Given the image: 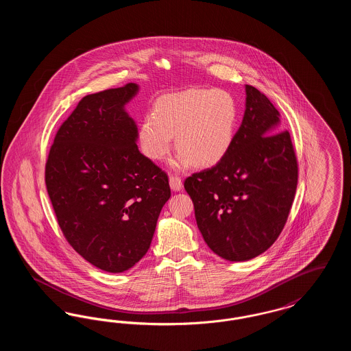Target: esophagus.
<instances>
[{
  "label": "esophagus",
  "instance_id": "esophagus-1",
  "mask_svg": "<svg viewBox=\"0 0 351 351\" xmlns=\"http://www.w3.org/2000/svg\"><path fill=\"white\" fill-rule=\"evenodd\" d=\"M169 186L173 192H179L182 188H183V183H182V179L178 178V176H171L169 178Z\"/></svg>",
  "mask_w": 351,
  "mask_h": 351
}]
</instances>
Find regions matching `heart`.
I'll return each mask as SVG.
<instances>
[{
    "instance_id": "1",
    "label": "heart",
    "mask_w": 351,
    "mask_h": 351,
    "mask_svg": "<svg viewBox=\"0 0 351 351\" xmlns=\"http://www.w3.org/2000/svg\"><path fill=\"white\" fill-rule=\"evenodd\" d=\"M238 108L225 90L186 89L159 97L154 113L139 126V143L146 156L162 160L171 151L173 135L180 149L171 167L183 169L193 162L213 166L230 150L235 136Z\"/></svg>"
}]
</instances>
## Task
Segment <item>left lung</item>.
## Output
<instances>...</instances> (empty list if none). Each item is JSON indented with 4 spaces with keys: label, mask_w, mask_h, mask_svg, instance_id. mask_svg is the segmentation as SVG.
Instances as JSON below:
<instances>
[{
    "label": "left lung",
    "mask_w": 351,
    "mask_h": 351,
    "mask_svg": "<svg viewBox=\"0 0 351 351\" xmlns=\"http://www.w3.org/2000/svg\"><path fill=\"white\" fill-rule=\"evenodd\" d=\"M245 89L246 109L230 150L184 183L204 241L230 262L250 261L278 239L298 185V160L280 113L256 88Z\"/></svg>",
    "instance_id": "1"
}]
</instances>
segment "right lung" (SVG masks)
<instances>
[{
  "mask_svg": "<svg viewBox=\"0 0 351 351\" xmlns=\"http://www.w3.org/2000/svg\"><path fill=\"white\" fill-rule=\"evenodd\" d=\"M138 84L85 96L58 130L46 163V185L59 226L86 262L123 272L150 249L167 175L136 146L126 105Z\"/></svg>",
  "mask_w": 351,
  "mask_h": 351,
  "instance_id": "obj_1",
  "label": "right lung"
}]
</instances>
